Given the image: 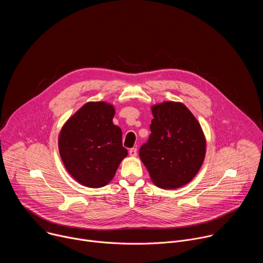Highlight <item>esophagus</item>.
<instances>
[{"mask_svg": "<svg viewBox=\"0 0 263 263\" xmlns=\"http://www.w3.org/2000/svg\"><path fill=\"white\" fill-rule=\"evenodd\" d=\"M129 155L132 157H135L137 155V148L136 147H132L129 149Z\"/></svg>", "mask_w": 263, "mask_h": 263, "instance_id": "1", "label": "esophagus"}]
</instances>
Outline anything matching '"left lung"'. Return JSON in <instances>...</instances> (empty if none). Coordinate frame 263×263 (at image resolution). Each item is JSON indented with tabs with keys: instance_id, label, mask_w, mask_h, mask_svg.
I'll use <instances>...</instances> for the list:
<instances>
[{
	"instance_id": "1",
	"label": "left lung",
	"mask_w": 263,
	"mask_h": 263,
	"mask_svg": "<svg viewBox=\"0 0 263 263\" xmlns=\"http://www.w3.org/2000/svg\"><path fill=\"white\" fill-rule=\"evenodd\" d=\"M151 135L139 157L152 182L165 190L180 189L200 171L206 139L200 123L184 104L163 102L152 106Z\"/></svg>"
}]
</instances>
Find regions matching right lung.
Returning a JSON list of instances; mask_svg holds the SVG:
<instances>
[{
    "label": "right lung",
    "instance_id": "1",
    "mask_svg": "<svg viewBox=\"0 0 263 263\" xmlns=\"http://www.w3.org/2000/svg\"><path fill=\"white\" fill-rule=\"evenodd\" d=\"M115 114L111 104L88 102L60 131L61 160L69 175L84 186H105L128 155L122 142V130L112 123Z\"/></svg>",
    "mask_w": 263,
    "mask_h": 263
}]
</instances>
